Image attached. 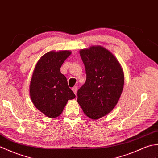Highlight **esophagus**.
Masks as SVG:
<instances>
[{"label": "esophagus", "mask_w": 158, "mask_h": 158, "mask_svg": "<svg viewBox=\"0 0 158 158\" xmlns=\"http://www.w3.org/2000/svg\"><path fill=\"white\" fill-rule=\"evenodd\" d=\"M77 90H78V88H77V86H73V88H72V90H73V92L74 93V94H76H76H77Z\"/></svg>", "instance_id": "esophagus-1"}]
</instances>
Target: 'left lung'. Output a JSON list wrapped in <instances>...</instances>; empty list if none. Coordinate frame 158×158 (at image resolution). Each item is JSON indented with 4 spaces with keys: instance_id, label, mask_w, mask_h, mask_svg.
<instances>
[{
    "instance_id": "8db88e82",
    "label": "left lung",
    "mask_w": 158,
    "mask_h": 158,
    "mask_svg": "<svg viewBox=\"0 0 158 158\" xmlns=\"http://www.w3.org/2000/svg\"><path fill=\"white\" fill-rule=\"evenodd\" d=\"M80 55L86 79L78 90L77 101L87 116L97 120L118 102L124 87L123 71L114 55L103 47L82 49Z\"/></svg>"
}]
</instances>
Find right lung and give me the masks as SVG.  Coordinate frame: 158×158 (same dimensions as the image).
<instances>
[{
    "instance_id": "1",
    "label": "right lung",
    "mask_w": 158,
    "mask_h": 158,
    "mask_svg": "<svg viewBox=\"0 0 158 158\" xmlns=\"http://www.w3.org/2000/svg\"><path fill=\"white\" fill-rule=\"evenodd\" d=\"M71 53L69 51L47 52L38 61L31 80L32 103L51 118L61 115L68 101L76 97L69 88L66 77L60 72L61 66Z\"/></svg>"
}]
</instances>
